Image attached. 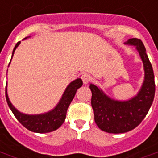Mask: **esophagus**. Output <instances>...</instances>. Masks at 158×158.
<instances>
[{
  "label": "esophagus",
  "instance_id": "esophagus-1",
  "mask_svg": "<svg viewBox=\"0 0 158 158\" xmlns=\"http://www.w3.org/2000/svg\"><path fill=\"white\" fill-rule=\"evenodd\" d=\"M81 79L83 80V83L85 85H87L90 82V80H91V76L87 74V73H83V74L81 75Z\"/></svg>",
  "mask_w": 158,
  "mask_h": 158
}]
</instances>
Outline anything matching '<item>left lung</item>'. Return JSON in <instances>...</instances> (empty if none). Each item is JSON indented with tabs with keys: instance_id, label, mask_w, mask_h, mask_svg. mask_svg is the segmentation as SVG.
Returning <instances> with one entry per match:
<instances>
[{
	"instance_id": "left-lung-1",
	"label": "left lung",
	"mask_w": 158,
	"mask_h": 158,
	"mask_svg": "<svg viewBox=\"0 0 158 158\" xmlns=\"http://www.w3.org/2000/svg\"><path fill=\"white\" fill-rule=\"evenodd\" d=\"M124 44L136 47L143 65L144 79L137 95L127 100H117L90 84L95 123L108 133H124L136 128L147 115L155 96L154 73L143 44L136 38L129 39Z\"/></svg>"
}]
</instances>
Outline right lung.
Listing matches in <instances>:
<instances>
[{
  "label": "right lung",
  "instance_id": "obj_1",
  "mask_svg": "<svg viewBox=\"0 0 158 158\" xmlns=\"http://www.w3.org/2000/svg\"><path fill=\"white\" fill-rule=\"evenodd\" d=\"M27 38L28 37H26L24 40ZM20 41H19L14 48L13 53H12V58L14 56L15 51L16 48H18V46L20 45ZM82 85H83V82H82L81 79H77L72 81L66 86L65 92L62 94V97L60 99L59 103L56 105V106L48 112L41 113V114L29 115V114L22 113L20 110H17L9 100V98L7 95V86H6V99H7V105L9 106L10 110H12V112L15 116L17 120L25 128L33 132L36 133L51 132V131H53L58 128H60L61 124L64 123L68 106L71 104L72 100L73 99L77 90L79 87H81Z\"/></svg>",
  "mask_w": 158,
  "mask_h": 158
}]
</instances>
